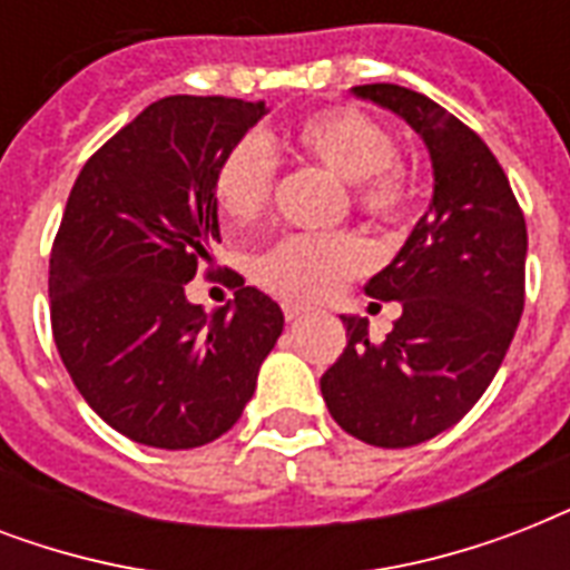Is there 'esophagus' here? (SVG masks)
<instances>
[{"mask_svg":"<svg viewBox=\"0 0 570 570\" xmlns=\"http://www.w3.org/2000/svg\"><path fill=\"white\" fill-rule=\"evenodd\" d=\"M307 307H298V304H284V316H286V322H298V320H304V316H307Z\"/></svg>","mask_w":570,"mask_h":570,"instance_id":"1","label":"esophagus"}]
</instances>
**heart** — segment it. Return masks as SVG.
<instances>
[{"instance_id": "heart-1", "label": "heart", "mask_w": 570, "mask_h": 570, "mask_svg": "<svg viewBox=\"0 0 570 570\" xmlns=\"http://www.w3.org/2000/svg\"><path fill=\"white\" fill-rule=\"evenodd\" d=\"M284 147L346 183L352 204L375 222H402L414 204V174L393 156L387 129L352 106H328L298 118L284 132ZM272 183L275 163L268 147L259 138H245L218 163L215 204L227 222L245 227L266 213ZM370 263L373 250L357 233L289 236L257 259L254 277L277 298L313 304L364 275Z\"/></svg>"}]
</instances>
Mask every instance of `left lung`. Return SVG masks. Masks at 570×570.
<instances>
[{
    "mask_svg": "<svg viewBox=\"0 0 570 570\" xmlns=\"http://www.w3.org/2000/svg\"><path fill=\"white\" fill-rule=\"evenodd\" d=\"M352 94L405 120L432 159V204L364 286L402 316L384 343H370L366 320L340 316L346 348L320 381L340 429L399 450L459 423L503 364L523 313L527 222L494 154L455 115L402 85Z\"/></svg>",
    "mask_w": 570,
    "mask_h": 570,
    "instance_id": "1",
    "label": "left lung"
}]
</instances>
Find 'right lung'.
<instances>
[{"label":"right lung","mask_w":570,"mask_h":570,"mask_svg":"<svg viewBox=\"0 0 570 570\" xmlns=\"http://www.w3.org/2000/svg\"><path fill=\"white\" fill-rule=\"evenodd\" d=\"M266 102L165 97L85 163L49 257L52 337L85 402L129 441L195 450L248 405L284 313L257 286L186 298L222 242L215 171Z\"/></svg>","instance_id":"obj_1"}]
</instances>
